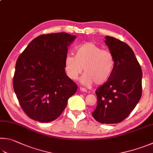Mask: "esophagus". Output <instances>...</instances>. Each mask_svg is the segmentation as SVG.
<instances>
[{"mask_svg":"<svg viewBox=\"0 0 153 153\" xmlns=\"http://www.w3.org/2000/svg\"><path fill=\"white\" fill-rule=\"evenodd\" d=\"M79 90L82 91H83V92H87V90H86V89L84 88H82V87L79 88Z\"/></svg>","mask_w":153,"mask_h":153,"instance_id":"esophagus-1","label":"esophagus"}]
</instances>
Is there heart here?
Masks as SVG:
<instances>
[{
  "label": "heart",
  "instance_id": "heart-1",
  "mask_svg": "<svg viewBox=\"0 0 153 153\" xmlns=\"http://www.w3.org/2000/svg\"><path fill=\"white\" fill-rule=\"evenodd\" d=\"M114 58L110 51L102 49L96 44L87 42L77 46L75 55H66L64 68L67 76L76 79L82 73L81 78L84 85H101L106 82L114 68Z\"/></svg>",
  "mask_w": 153,
  "mask_h": 153
}]
</instances>
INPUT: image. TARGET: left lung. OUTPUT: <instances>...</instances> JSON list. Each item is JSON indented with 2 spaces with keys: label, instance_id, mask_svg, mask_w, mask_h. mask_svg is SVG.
<instances>
[{
  "label": "left lung",
  "instance_id": "1",
  "mask_svg": "<svg viewBox=\"0 0 153 153\" xmlns=\"http://www.w3.org/2000/svg\"><path fill=\"white\" fill-rule=\"evenodd\" d=\"M105 39L114 58V68L110 79L96 91L98 102L91 114L100 123L115 124L124 120L140 100L143 72L126 43L110 36Z\"/></svg>",
  "mask_w": 153,
  "mask_h": 153
}]
</instances>
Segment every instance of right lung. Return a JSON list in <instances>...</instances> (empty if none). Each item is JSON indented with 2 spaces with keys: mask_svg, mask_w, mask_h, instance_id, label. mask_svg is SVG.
<instances>
[{
  "mask_svg": "<svg viewBox=\"0 0 153 153\" xmlns=\"http://www.w3.org/2000/svg\"><path fill=\"white\" fill-rule=\"evenodd\" d=\"M76 38L66 33L40 35L16 60L14 91L22 109L33 120H55L76 92L77 86L64 68L68 47Z\"/></svg>",
  "mask_w": 153,
  "mask_h": 153,
  "instance_id": "1",
  "label": "right lung"
}]
</instances>
